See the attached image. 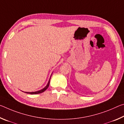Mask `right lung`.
I'll return each mask as SVG.
<instances>
[{
  "label": "right lung",
  "instance_id": "right-lung-1",
  "mask_svg": "<svg viewBox=\"0 0 124 124\" xmlns=\"http://www.w3.org/2000/svg\"><path fill=\"white\" fill-rule=\"evenodd\" d=\"M50 80L49 81V82H48L47 85L44 88V89H43L41 90H39V91H36V92H26V93H29V94H31V95H33V94H38V93H42V92H44L46 90L48 87H49V84H50Z\"/></svg>",
  "mask_w": 124,
  "mask_h": 124
}]
</instances>
